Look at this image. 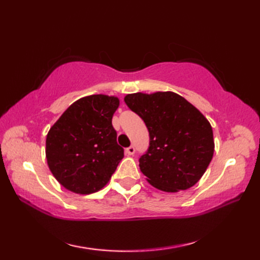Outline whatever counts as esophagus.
Listing matches in <instances>:
<instances>
[{
	"label": "esophagus",
	"instance_id": "obj_1",
	"mask_svg": "<svg viewBox=\"0 0 260 260\" xmlns=\"http://www.w3.org/2000/svg\"><path fill=\"white\" fill-rule=\"evenodd\" d=\"M135 147L132 145V146H129V147H127L126 150H125V153L127 154V155H134V153H135Z\"/></svg>",
	"mask_w": 260,
	"mask_h": 260
}]
</instances>
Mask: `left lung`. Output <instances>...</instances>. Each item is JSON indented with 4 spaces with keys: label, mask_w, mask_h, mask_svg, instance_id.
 Wrapping results in <instances>:
<instances>
[{
    "label": "left lung",
    "mask_w": 260,
    "mask_h": 260,
    "mask_svg": "<svg viewBox=\"0 0 260 260\" xmlns=\"http://www.w3.org/2000/svg\"><path fill=\"white\" fill-rule=\"evenodd\" d=\"M125 103L144 120L150 134V145L140 157L147 181L167 192L194 185L214 152L208 119L186 99L171 91L131 93Z\"/></svg>",
    "instance_id": "obj_1"
}]
</instances>
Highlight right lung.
I'll return each mask as SVG.
<instances>
[{
  "instance_id": "right-lung-1",
  "label": "right lung",
  "mask_w": 260,
  "mask_h": 260,
  "mask_svg": "<svg viewBox=\"0 0 260 260\" xmlns=\"http://www.w3.org/2000/svg\"><path fill=\"white\" fill-rule=\"evenodd\" d=\"M119 101L106 95L79 99L47 135L49 169L66 189L80 194L97 192L124 157L112 124Z\"/></svg>"
}]
</instances>
